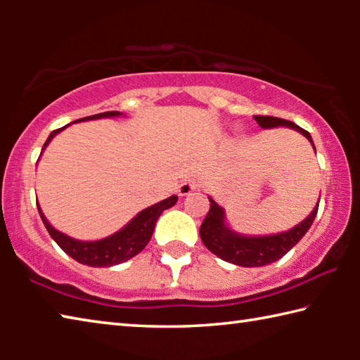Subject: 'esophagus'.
Here are the masks:
<instances>
[{
    "label": "esophagus",
    "instance_id": "34e87169",
    "mask_svg": "<svg viewBox=\"0 0 360 360\" xmlns=\"http://www.w3.org/2000/svg\"><path fill=\"white\" fill-rule=\"evenodd\" d=\"M197 188V182L195 179H184L179 184V195H188L192 191Z\"/></svg>",
    "mask_w": 360,
    "mask_h": 360
}]
</instances>
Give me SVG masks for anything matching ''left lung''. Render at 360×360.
Listing matches in <instances>:
<instances>
[{
    "label": "left lung",
    "instance_id": "left-lung-1",
    "mask_svg": "<svg viewBox=\"0 0 360 360\" xmlns=\"http://www.w3.org/2000/svg\"><path fill=\"white\" fill-rule=\"evenodd\" d=\"M257 124L262 129H273V127H290L300 131L302 135L313 139L307 130L295 125L294 122L273 117V115H254ZM314 148V144H313ZM316 150V149H314ZM210 198V197H208ZM319 203L314 206L311 214L303 222H300L285 233L271 235V236H243L229 230L224 224V211L214 200L210 198V211L200 227V236H202L203 245L210 249L212 254L221 257L230 264L240 266H264L273 264L288 254L298 241H300L308 229L311 227L316 214H318Z\"/></svg>",
    "mask_w": 360,
    "mask_h": 360
}]
</instances>
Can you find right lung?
I'll return each mask as SVG.
<instances>
[{
    "label": "right lung",
    "instance_id": "add662e5",
    "mask_svg": "<svg viewBox=\"0 0 360 360\" xmlns=\"http://www.w3.org/2000/svg\"><path fill=\"white\" fill-rule=\"evenodd\" d=\"M114 115H120V112L119 111L100 112V114L89 115V117L79 119L75 122L101 119V117H114ZM63 129L65 127L53 130L51 135H49L47 141L44 143V146H42V150L46 149V146L49 143H51V139ZM176 202H178V197L173 195V197L163 200L160 203L149 206V208H146L139 212V214L133 219L130 224H127L124 229L117 231V233H114L100 241H79L75 238H70V236H66L65 233H62V231L56 230L51 224L47 222V219L44 217V214H42L39 206H38V211L42 222H44L46 229L49 231V235L52 236L53 241H56L57 245L70 255V257L79 262V264L89 265V266H112V265L122 264V262L130 260L131 257H135L136 254L143 251L146 245L149 243L152 233H154L157 219L160 217L163 211L174 206Z\"/></svg>",
    "mask_w": 360,
    "mask_h": 360
}]
</instances>
